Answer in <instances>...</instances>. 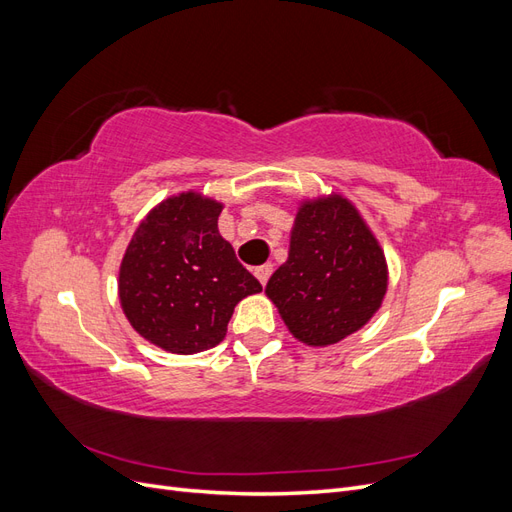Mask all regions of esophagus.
Returning a JSON list of instances; mask_svg holds the SVG:
<instances>
[{
  "label": "esophagus",
  "instance_id": "34e87169",
  "mask_svg": "<svg viewBox=\"0 0 512 512\" xmlns=\"http://www.w3.org/2000/svg\"><path fill=\"white\" fill-rule=\"evenodd\" d=\"M271 273H273V265H269V262H267V265H260V267L254 269V275L258 277V282H260L262 286H265V284L269 282Z\"/></svg>",
  "mask_w": 512,
  "mask_h": 512
}]
</instances>
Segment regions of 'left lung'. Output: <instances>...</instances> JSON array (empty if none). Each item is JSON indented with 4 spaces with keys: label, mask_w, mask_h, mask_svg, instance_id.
<instances>
[{
    "label": "left lung",
    "mask_w": 512,
    "mask_h": 512,
    "mask_svg": "<svg viewBox=\"0 0 512 512\" xmlns=\"http://www.w3.org/2000/svg\"><path fill=\"white\" fill-rule=\"evenodd\" d=\"M386 280L382 247L359 211L329 196L301 205L288 260L265 292L299 342L331 346L378 312Z\"/></svg>",
    "instance_id": "obj_1"
}]
</instances>
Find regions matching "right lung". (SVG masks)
<instances>
[{
	"mask_svg": "<svg viewBox=\"0 0 512 512\" xmlns=\"http://www.w3.org/2000/svg\"><path fill=\"white\" fill-rule=\"evenodd\" d=\"M222 205L196 192L166 198L138 224L119 269L132 327L175 354L218 346L235 305L262 290L222 239Z\"/></svg>",
	"mask_w": 512,
	"mask_h": 512,
	"instance_id": "1",
	"label": "right lung"
}]
</instances>
